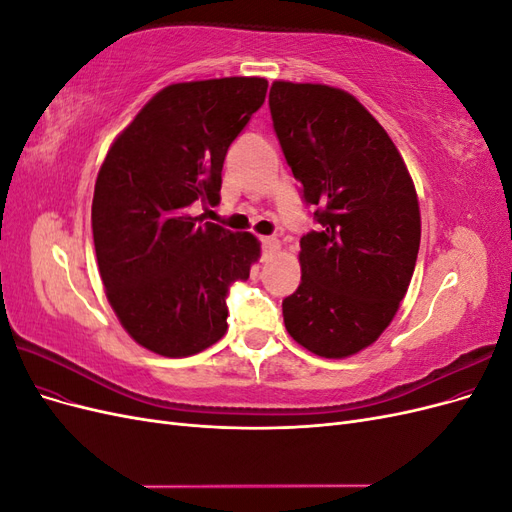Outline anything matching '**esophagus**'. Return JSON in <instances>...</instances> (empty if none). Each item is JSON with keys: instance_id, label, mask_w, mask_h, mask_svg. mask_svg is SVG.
Instances as JSON below:
<instances>
[{"instance_id": "34e87169", "label": "esophagus", "mask_w": 512, "mask_h": 512, "mask_svg": "<svg viewBox=\"0 0 512 512\" xmlns=\"http://www.w3.org/2000/svg\"><path fill=\"white\" fill-rule=\"evenodd\" d=\"M277 250H280V241H277L275 237H265V239H262V256L271 258L273 254H277Z\"/></svg>"}]
</instances>
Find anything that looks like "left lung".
<instances>
[{"label":"left lung","mask_w":512,"mask_h":512,"mask_svg":"<svg viewBox=\"0 0 512 512\" xmlns=\"http://www.w3.org/2000/svg\"><path fill=\"white\" fill-rule=\"evenodd\" d=\"M273 130L316 205L301 237V284L282 301L288 333L324 359L374 344L410 286L421 213L397 147L367 108L342 89L275 81Z\"/></svg>","instance_id":"obj_1"}]
</instances>
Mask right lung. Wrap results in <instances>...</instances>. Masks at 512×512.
<instances>
[{"mask_svg":"<svg viewBox=\"0 0 512 512\" xmlns=\"http://www.w3.org/2000/svg\"><path fill=\"white\" fill-rule=\"evenodd\" d=\"M258 76L164 87L123 130L98 173L91 228L117 318L134 342L190 356L226 333V297L260 243L194 218L220 203L228 147L265 102Z\"/></svg>","mask_w":512,"mask_h":512,"instance_id":"right-lung-1","label":"right lung"}]
</instances>
